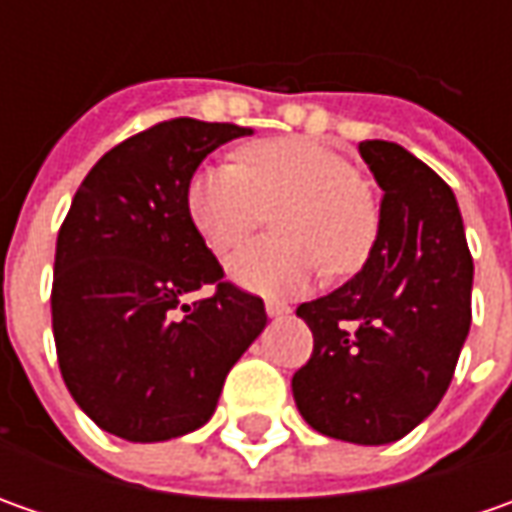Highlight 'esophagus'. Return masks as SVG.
Masks as SVG:
<instances>
[{
	"instance_id": "1",
	"label": "esophagus",
	"mask_w": 512,
	"mask_h": 512,
	"mask_svg": "<svg viewBox=\"0 0 512 512\" xmlns=\"http://www.w3.org/2000/svg\"><path fill=\"white\" fill-rule=\"evenodd\" d=\"M265 310L270 319H279V316H287V313H290V307H287L285 302H273V299H267Z\"/></svg>"
}]
</instances>
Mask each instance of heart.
I'll return each mask as SVG.
<instances>
[{"label":"heart","mask_w":512,"mask_h":512,"mask_svg":"<svg viewBox=\"0 0 512 512\" xmlns=\"http://www.w3.org/2000/svg\"><path fill=\"white\" fill-rule=\"evenodd\" d=\"M359 170L325 142L282 136L242 150V165L213 162L187 187L193 225L216 253L245 242L267 210L282 239H259L227 259L230 282L259 296H293L313 285L322 262L344 276L376 239V210L359 190Z\"/></svg>","instance_id":"obj_1"}]
</instances>
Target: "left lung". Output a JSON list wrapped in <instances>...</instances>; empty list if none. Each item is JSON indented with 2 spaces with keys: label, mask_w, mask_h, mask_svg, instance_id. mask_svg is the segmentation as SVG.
Returning a JSON list of instances; mask_svg holds the SVG:
<instances>
[{
  "label": "left lung",
  "mask_w": 512,
  "mask_h": 512,
  "mask_svg": "<svg viewBox=\"0 0 512 512\" xmlns=\"http://www.w3.org/2000/svg\"><path fill=\"white\" fill-rule=\"evenodd\" d=\"M359 153L382 187L376 242L353 279L296 310L313 356L293 376V399L322 436L390 444L450 387L470 333L473 259L436 170L396 142L367 139Z\"/></svg>",
  "instance_id": "8db88e82"
}]
</instances>
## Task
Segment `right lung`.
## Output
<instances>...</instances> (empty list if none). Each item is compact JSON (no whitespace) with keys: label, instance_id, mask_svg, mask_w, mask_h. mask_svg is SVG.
<instances>
[{"label":"right lung","instance_id":"add662e5","mask_svg":"<svg viewBox=\"0 0 512 512\" xmlns=\"http://www.w3.org/2000/svg\"><path fill=\"white\" fill-rule=\"evenodd\" d=\"M250 133L199 119L153 125L108 150L70 202L50 293L59 370L76 404L125 442L199 430L265 330V302L222 282L187 207L207 153ZM205 284L217 293L185 306Z\"/></svg>","mask_w":512,"mask_h":512}]
</instances>
